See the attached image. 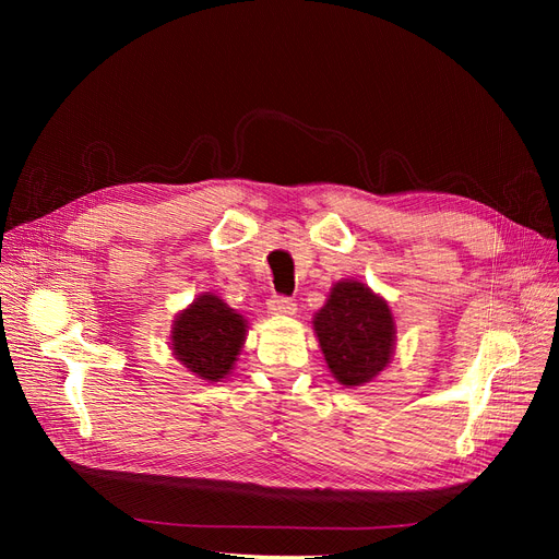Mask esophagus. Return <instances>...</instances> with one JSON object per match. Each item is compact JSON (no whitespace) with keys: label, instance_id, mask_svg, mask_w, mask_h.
<instances>
[{"label":"esophagus","instance_id":"esophagus-1","mask_svg":"<svg viewBox=\"0 0 559 559\" xmlns=\"http://www.w3.org/2000/svg\"><path fill=\"white\" fill-rule=\"evenodd\" d=\"M267 310L273 314L286 317V314H296V302L292 298H284V296H273L267 300Z\"/></svg>","mask_w":559,"mask_h":559}]
</instances>
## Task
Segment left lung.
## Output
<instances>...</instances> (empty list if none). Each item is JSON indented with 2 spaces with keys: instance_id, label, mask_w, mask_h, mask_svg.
<instances>
[{
  "instance_id": "8db88e82",
  "label": "left lung",
  "mask_w": 559,
  "mask_h": 559,
  "mask_svg": "<svg viewBox=\"0 0 559 559\" xmlns=\"http://www.w3.org/2000/svg\"><path fill=\"white\" fill-rule=\"evenodd\" d=\"M312 329L333 378L347 389L373 382L392 364L396 319L389 302L359 280L331 286Z\"/></svg>"
}]
</instances>
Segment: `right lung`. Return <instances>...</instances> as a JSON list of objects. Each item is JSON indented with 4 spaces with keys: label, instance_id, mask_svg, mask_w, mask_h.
Here are the masks:
<instances>
[{
    "label": "right lung",
    "instance_id": "right-lung-1",
    "mask_svg": "<svg viewBox=\"0 0 559 559\" xmlns=\"http://www.w3.org/2000/svg\"><path fill=\"white\" fill-rule=\"evenodd\" d=\"M247 341V319L216 294H200L177 312L170 331L175 359L202 382H222Z\"/></svg>",
    "mask_w": 559,
    "mask_h": 559
}]
</instances>
